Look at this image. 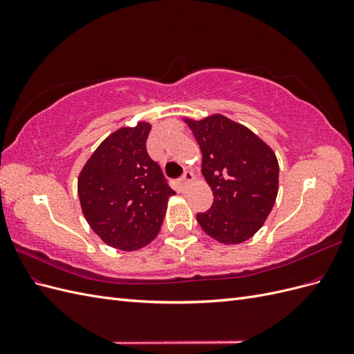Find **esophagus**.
<instances>
[{
  "label": "esophagus",
  "instance_id": "34e87169",
  "mask_svg": "<svg viewBox=\"0 0 354 354\" xmlns=\"http://www.w3.org/2000/svg\"><path fill=\"white\" fill-rule=\"evenodd\" d=\"M195 180V176H194V173H190V171H186V173L183 174V177L180 178V181H178V185H180V187L181 189H186L192 181Z\"/></svg>",
  "mask_w": 354,
  "mask_h": 354
}]
</instances>
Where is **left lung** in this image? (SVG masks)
Returning <instances> with one entry per match:
<instances>
[{
    "label": "left lung",
    "mask_w": 354,
    "mask_h": 354,
    "mask_svg": "<svg viewBox=\"0 0 354 354\" xmlns=\"http://www.w3.org/2000/svg\"><path fill=\"white\" fill-rule=\"evenodd\" d=\"M202 152V174L214 202L196 220L208 236L238 245L261 229L279 190V164L273 149L221 113L202 120L183 116Z\"/></svg>",
    "instance_id": "1"
}]
</instances>
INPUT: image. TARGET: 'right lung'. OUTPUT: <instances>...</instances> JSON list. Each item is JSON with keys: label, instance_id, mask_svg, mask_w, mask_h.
Segmentation results:
<instances>
[{"label": "right lung", "instance_id": "right-lung-1", "mask_svg": "<svg viewBox=\"0 0 354 354\" xmlns=\"http://www.w3.org/2000/svg\"><path fill=\"white\" fill-rule=\"evenodd\" d=\"M149 122L121 127L91 153L78 176V196L85 220L106 243L137 251L159 233L176 195L159 165L149 158Z\"/></svg>", "mask_w": 354, "mask_h": 354}]
</instances>
